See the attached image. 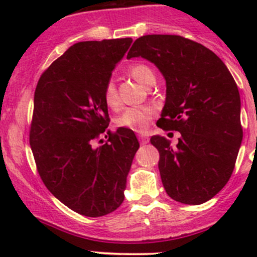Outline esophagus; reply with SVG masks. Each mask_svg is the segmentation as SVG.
I'll use <instances>...</instances> for the list:
<instances>
[{
  "label": "esophagus",
  "mask_w": 257,
  "mask_h": 257,
  "mask_svg": "<svg viewBox=\"0 0 257 257\" xmlns=\"http://www.w3.org/2000/svg\"><path fill=\"white\" fill-rule=\"evenodd\" d=\"M138 139H139V142H141L142 145L148 144V142H149V138H148L147 136H144V134H139Z\"/></svg>",
  "instance_id": "1"
}]
</instances>
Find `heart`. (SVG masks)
Listing matches in <instances>:
<instances>
[{"label": "heart", "mask_w": 257, "mask_h": 257, "mask_svg": "<svg viewBox=\"0 0 257 257\" xmlns=\"http://www.w3.org/2000/svg\"><path fill=\"white\" fill-rule=\"evenodd\" d=\"M129 74L137 82L143 84L144 87H149L153 82H155L154 72L150 67L144 63H134L129 67ZM103 98L104 102L110 109H116L119 105L118 94H116L115 84L109 80L104 85L103 89ZM155 115V109L152 107H132L124 110L121 115L116 119V125L121 128H128L134 132H144L149 125L150 120Z\"/></svg>", "instance_id": "b5f03b06"}]
</instances>
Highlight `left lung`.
I'll use <instances>...</instances> for the list:
<instances>
[{"instance_id": "obj_1", "label": "left lung", "mask_w": 257, "mask_h": 257, "mask_svg": "<svg viewBox=\"0 0 257 257\" xmlns=\"http://www.w3.org/2000/svg\"><path fill=\"white\" fill-rule=\"evenodd\" d=\"M132 57L163 73L167 99L157 124L181 134L177 147L164 137L150 138L165 191L179 203H205L229 181L242 141L236 83L214 52L181 36H143L129 49Z\"/></svg>"}]
</instances>
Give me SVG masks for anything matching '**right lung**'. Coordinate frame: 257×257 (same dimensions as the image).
Segmentation results:
<instances>
[{"label":"right lung","instance_id":"obj_1","mask_svg":"<svg viewBox=\"0 0 257 257\" xmlns=\"http://www.w3.org/2000/svg\"><path fill=\"white\" fill-rule=\"evenodd\" d=\"M132 42L76 43L43 72L35 90L30 144L37 172L59 201L84 216H103L120 206L139 148L126 128L108 131L104 144L93 145L110 121L104 85Z\"/></svg>","mask_w":257,"mask_h":257}]
</instances>
